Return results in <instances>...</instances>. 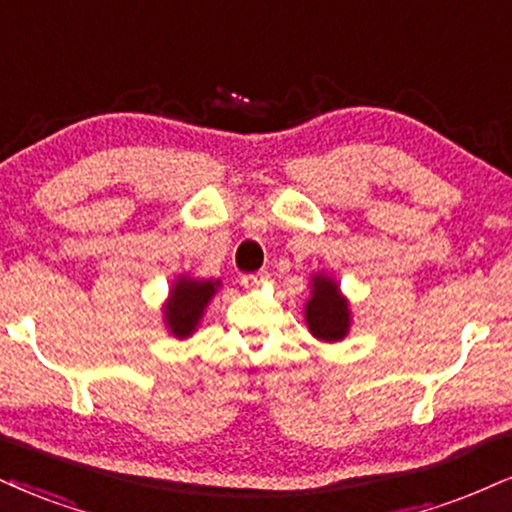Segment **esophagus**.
I'll list each match as a JSON object with an SVG mask.
<instances>
[{
    "instance_id": "obj_1",
    "label": "esophagus",
    "mask_w": 512,
    "mask_h": 512,
    "mask_svg": "<svg viewBox=\"0 0 512 512\" xmlns=\"http://www.w3.org/2000/svg\"><path fill=\"white\" fill-rule=\"evenodd\" d=\"M266 280H268L266 270H261V273L242 275V287H244V289H256V287H261Z\"/></svg>"
}]
</instances>
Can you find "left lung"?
I'll return each mask as SVG.
<instances>
[{
	"instance_id": "obj_1",
	"label": "left lung",
	"mask_w": 512,
	"mask_h": 512,
	"mask_svg": "<svg viewBox=\"0 0 512 512\" xmlns=\"http://www.w3.org/2000/svg\"><path fill=\"white\" fill-rule=\"evenodd\" d=\"M308 332L320 342L334 344L346 339L351 330L349 299L332 275L315 273L311 277V299L304 306Z\"/></svg>"
}]
</instances>
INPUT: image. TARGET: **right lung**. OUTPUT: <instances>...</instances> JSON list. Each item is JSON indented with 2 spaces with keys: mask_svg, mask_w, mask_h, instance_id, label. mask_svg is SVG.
Segmentation results:
<instances>
[{
  "mask_svg": "<svg viewBox=\"0 0 512 512\" xmlns=\"http://www.w3.org/2000/svg\"><path fill=\"white\" fill-rule=\"evenodd\" d=\"M218 289L220 280H213V277L211 280L189 275L175 277L163 304V323L168 332L178 339L192 337Z\"/></svg>",
  "mask_w": 512,
  "mask_h": 512,
  "instance_id": "1",
  "label": "right lung"
}]
</instances>
